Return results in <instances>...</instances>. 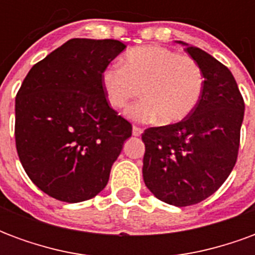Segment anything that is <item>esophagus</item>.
<instances>
[{
  "label": "esophagus",
  "instance_id": "esophagus-1",
  "mask_svg": "<svg viewBox=\"0 0 255 255\" xmlns=\"http://www.w3.org/2000/svg\"><path fill=\"white\" fill-rule=\"evenodd\" d=\"M142 132H143V129L140 127H136V126H133L132 127V135L133 136H140L142 135Z\"/></svg>",
  "mask_w": 255,
  "mask_h": 255
}]
</instances>
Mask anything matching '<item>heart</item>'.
<instances>
[{
  "label": "heart",
  "instance_id": "heart-1",
  "mask_svg": "<svg viewBox=\"0 0 255 255\" xmlns=\"http://www.w3.org/2000/svg\"><path fill=\"white\" fill-rule=\"evenodd\" d=\"M108 102L124 109L140 91L143 98L128 109L136 122L158 119L175 124L190 116L202 97V68L190 56L157 45L133 47L124 56V65L111 64L101 75Z\"/></svg>",
  "mask_w": 255,
  "mask_h": 255
}]
</instances>
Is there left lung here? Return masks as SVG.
<instances>
[{
    "label": "left lung",
    "mask_w": 255,
    "mask_h": 255,
    "mask_svg": "<svg viewBox=\"0 0 255 255\" xmlns=\"http://www.w3.org/2000/svg\"><path fill=\"white\" fill-rule=\"evenodd\" d=\"M177 42L202 68V97L184 120L142 133V172L155 198L183 208L210 197L230 176L238 158L245 102L228 68L202 49Z\"/></svg>",
    "instance_id": "left-lung-1"
}]
</instances>
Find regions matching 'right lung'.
Segmentation results:
<instances>
[{"label": "right lung", "instance_id": "1", "mask_svg": "<svg viewBox=\"0 0 255 255\" xmlns=\"http://www.w3.org/2000/svg\"><path fill=\"white\" fill-rule=\"evenodd\" d=\"M124 49L115 39H69L23 80L16 149L25 173L49 197L82 202L108 184L132 126L109 106L101 75Z\"/></svg>", "mask_w": 255, "mask_h": 255}]
</instances>
